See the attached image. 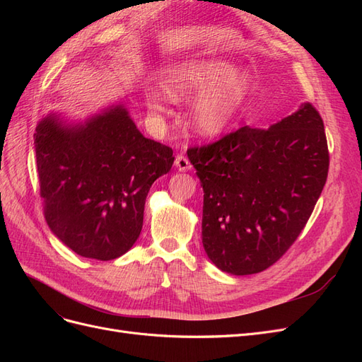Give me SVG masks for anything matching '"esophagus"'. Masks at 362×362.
I'll use <instances>...</instances> for the list:
<instances>
[{
    "mask_svg": "<svg viewBox=\"0 0 362 362\" xmlns=\"http://www.w3.org/2000/svg\"><path fill=\"white\" fill-rule=\"evenodd\" d=\"M175 168L180 172H187L192 169V164L184 156H177V158H175Z\"/></svg>",
    "mask_w": 362,
    "mask_h": 362,
    "instance_id": "34e87169",
    "label": "esophagus"
}]
</instances>
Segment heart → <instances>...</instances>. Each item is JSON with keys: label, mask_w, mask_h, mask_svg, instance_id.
<instances>
[{"label": "heart", "mask_w": 362, "mask_h": 362, "mask_svg": "<svg viewBox=\"0 0 362 362\" xmlns=\"http://www.w3.org/2000/svg\"><path fill=\"white\" fill-rule=\"evenodd\" d=\"M163 90L172 101L196 100L192 122L202 137L223 134L233 125L252 92V78L237 64L225 59H194L173 64L163 76ZM146 105L156 116L168 113V105L157 89H148Z\"/></svg>", "instance_id": "obj_1"}]
</instances>
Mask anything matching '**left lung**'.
I'll return each mask as SVG.
<instances>
[{
	"label": "left lung",
	"instance_id": "1",
	"mask_svg": "<svg viewBox=\"0 0 362 362\" xmlns=\"http://www.w3.org/2000/svg\"><path fill=\"white\" fill-rule=\"evenodd\" d=\"M187 156L204 189L205 254L237 276L266 270L286 254L329 169L323 120L310 103L267 129L243 127Z\"/></svg>",
	"mask_w": 362,
	"mask_h": 362
}]
</instances>
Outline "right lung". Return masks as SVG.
Listing matches in <instances>:
<instances>
[{
    "label": "right lung",
    "instance_id": "right-lung-1",
    "mask_svg": "<svg viewBox=\"0 0 362 362\" xmlns=\"http://www.w3.org/2000/svg\"><path fill=\"white\" fill-rule=\"evenodd\" d=\"M35 149L49 229L75 254L100 261L133 247L151 185L173 164V151L141 134L120 103L83 120L43 116Z\"/></svg>",
    "mask_w": 362,
    "mask_h": 362
}]
</instances>
